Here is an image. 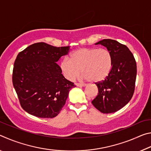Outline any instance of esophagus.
I'll return each mask as SVG.
<instances>
[{
  "instance_id": "1",
  "label": "esophagus",
  "mask_w": 151,
  "mask_h": 151,
  "mask_svg": "<svg viewBox=\"0 0 151 151\" xmlns=\"http://www.w3.org/2000/svg\"><path fill=\"white\" fill-rule=\"evenodd\" d=\"M76 86H80V87H84V86H86V84H80V83H77V84H76Z\"/></svg>"
}]
</instances>
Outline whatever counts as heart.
<instances>
[{
    "label": "heart",
    "mask_w": 151,
    "mask_h": 151,
    "mask_svg": "<svg viewBox=\"0 0 151 151\" xmlns=\"http://www.w3.org/2000/svg\"><path fill=\"white\" fill-rule=\"evenodd\" d=\"M112 56L105 48H81L63 58L60 68L65 77L75 79L82 72L83 77L93 83L104 80L112 68Z\"/></svg>",
    "instance_id": "obj_1"
}]
</instances>
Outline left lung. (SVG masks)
<instances>
[{
  "label": "left lung",
  "mask_w": 151,
  "mask_h": 151,
  "mask_svg": "<svg viewBox=\"0 0 151 151\" xmlns=\"http://www.w3.org/2000/svg\"><path fill=\"white\" fill-rule=\"evenodd\" d=\"M95 45L106 47L112 56V68L109 75L96 83L99 93L92 104L103 113L119 111L131 101L137 77V63L126 45L112 39H103Z\"/></svg>",
  "instance_id": "8db88e82"
}]
</instances>
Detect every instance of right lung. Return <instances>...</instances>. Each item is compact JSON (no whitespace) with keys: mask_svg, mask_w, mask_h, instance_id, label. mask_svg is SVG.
Returning a JSON list of instances; mask_svg holds the SVG:
<instances>
[{"mask_svg":"<svg viewBox=\"0 0 151 151\" xmlns=\"http://www.w3.org/2000/svg\"><path fill=\"white\" fill-rule=\"evenodd\" d=\"M70 47H57L45 42L30 45L18 54L12 71V84L20 106L39 118H54L75 87L57 63Z\"/></svg>","mask_w":151,"mask_h":151,"instance_id":"right-lung-1","label":"right lung"}]
</instances>
